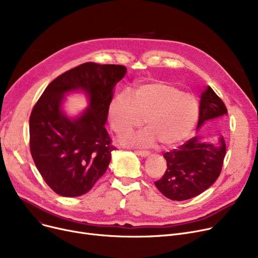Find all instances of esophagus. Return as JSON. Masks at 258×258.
Returning <instances> with one entry per match:
<instances>
[{
    "instance_id": "1",
    "label": "esophagus",
    "mask_w": 258,
    "mask_h": 258,
    "mask_svg": "<svg viewBox=\"0 0 258 258\" xmlns=\"http://www.w3.org/2000/svg\"><path fill=\"white\" fill-rule=\"evenodd\" d=\"M136 154H137L138 156L142 157V158H145V157H147L148 155H150V153L145 152V151H136Z\"/></svg>"
}]
</instances>
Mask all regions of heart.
Listing matches in <instances>:
<instances>
[{
    "instance_id": "1",
    "label": "heart",
    "mask_w": 258,
    "mask_h": 258,
    "mask_svg": "<svg viewBox=\"0 0 258 258\" xmlns=\"http://www.w3.org/2000/svg\"><path fill=\"white\" fill-rule=\"evenodd\" d=\"M112 130L125 135L144 123V131L125 137L133 146L148 147L157 142L165 148L185 141L196 126L200 105L194 95L165 83L138 86L133 96L125 91L117 93L108 104Z\"/></svg>"
}]
</instances>
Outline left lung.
<instances>
[{
  "label": "left lung",
  "mask_w": 258,
  "mask_h": 258,
  "mask_svg": "<svg viewBox=\"0 0 258 258\" xmlns=\"http://www.w3.org/2000/svg\"><path fill=\"white\" fill-rule=\"evenodd\" d=\"M227 115L223 100L208 87L201 95L198 131L205 122ZM199 135L163 155L167 169L155 182L159 191L172 201H185L204 192L219 178L226 155V143L203 141Z\"/></svg>",
  "instance_id": "obj_1"
}]
</instances>
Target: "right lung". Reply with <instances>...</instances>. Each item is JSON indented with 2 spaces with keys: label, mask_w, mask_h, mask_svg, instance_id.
Wrapping results in <instances>:
<instances>
[{
  "label": "right lung",
  "mask_w": 258,
  "mask_h": 258,
  "mask_svg": "<svg viewBox=\"0 0 258 258\" xmlns=\"http://www.w3.org/2000/svg\"><path fill=\"white\" fill-rule=\"evenodd\" d=\"M126 73L121 64L86 62L54 79L29 119L30 152L54 192L67 198L87 194L105 172L115 146L104 127L114 87ZM83 90L89 107L69 118L61 110L64 95Z\"/></svg>",
  "instance_id": "add662e5"
}]
</instances>
